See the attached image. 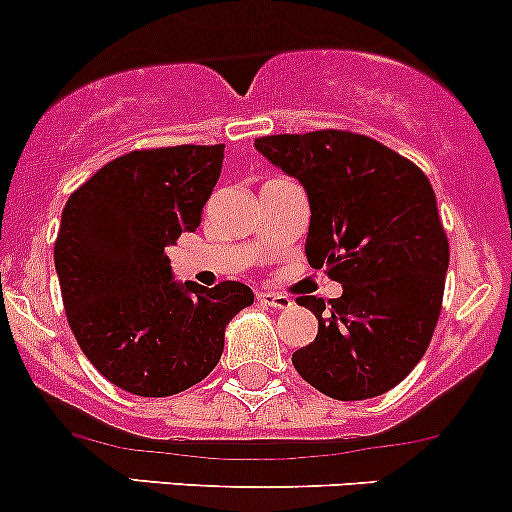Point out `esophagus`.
Here are the masks:
<instances>
[{"mask_svg":"<svg viewBox=\"0 0 512 512\" xmlns=\"http://www.w3.org/2000/svg\"><path fill=\"white\" fill-rule=\"evenodd\" d=\"M256 298H258V303H261V305H268V308H278V310L291 308V303H293L288 295L273 293V291H258Z\"/></svg>","mask_w":512,"mask_h":512,"instance_id":"esophagus-1","label":"esophagus"}]
</instances>
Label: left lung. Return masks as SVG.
<instances>
[{"label":"left lung","mask_w":512,"mask_h":512,"mask_svg":"<svg viewBox=\"0 0 512 512\" xmlns=\"http://www.w3.org/2000/svg\"><path fill=\"white\" fill-rule=\"evenodd\" d=\"M256 150L303 184L305 256L342 283L340 298L303 295L318 335L293 367L340 402L379 397L424 357L449 271V239L424 172L382 142L347 130L258 138Z\"/></svg>","instance_id":"1"}]
</instances>
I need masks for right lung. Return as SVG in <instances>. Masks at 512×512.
Returning <instances> with one entry per match:
<instances>
[{
	"mask_svg": "<svg viewBox=\"0 0 512 512\" xmlns=\"http://www.w3.org/2000/svg\"><path fill=\"white\" fill-rule=\"evenodd\" d=\"M224 145H177L115 157L68 197L54 261L83 355L115 387L170 397L202 382L224 330L254 291L177 283L167 246L194 231L221 175Z\"/></svg>",
	"mask_w": 512,
	"mask_h": 512,
	"instance_id": "right-lung-1",
	"label": "right lung"
}]
</instances>
